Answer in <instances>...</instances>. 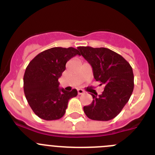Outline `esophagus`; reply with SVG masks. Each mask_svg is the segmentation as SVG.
Wrapping results in <instances>:
<instances>
[{
	"label": "esophagus",
	"mask_w": 155,
	"mask_h": 155,
	"mask_svg": "<svg viewBox=\"0 0 155 155\" xmlns=\"http://www.w3.org/2000/svg\"><path fill=\"white\" fill-rule=\"evenodd\" d=\"M78 94H84V91L82 89H81V88H78Z\"/></svg>",
	"instance_id": "34e87169"
}]
</instances>
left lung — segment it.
I'll list each match as a JSON object with an SVG mask.
<instances>
[{
    "instance_id": "8db88e82",
    "label": "left lung",
    "mask_w": 155,
    "mask_h": 155,
    "mask_svg": "<svg viewBox=\"0 0 155 155\" xmlns=\"http://www.w3.org/2000/svg\"><path fill=\"white\" fill-rule=\"evenodd\" d=\"M78 50L91 66L94 79L105 86L98 96L91 94L93 101L84 106V113L93 120H113L121 112L134 91L131 66L121 55L107 48L79 46Z\"/></svg>"
}]
</instances>
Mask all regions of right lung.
<instances>
[{
  "mask_svg": "<svg viewBox=\"0 0 155 155\" xmlns=\"http://www.w3.org/2000/svg\"><path fill=\"white\" fill-rule=\"evenodd\" d=\"M80 55L73 47H53L39 53L27 66L24 74V92L35 114L45 120L61 119L65 114L76 89L67 91L59 87L58 79L70 59Z\"/></svg>",
  "mask_w": 155,
  "mask_h": 155,
  "instance_id": "1",
  "label": "right lung"
}]
</instances>
